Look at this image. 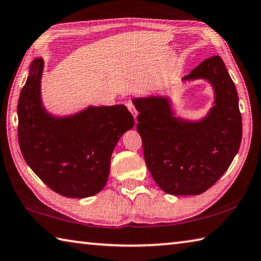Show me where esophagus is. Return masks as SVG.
I'll return each mask as SVG.
<instances>
[{"label": "esophagus", "instance_id": "esophagus-1", "mask_svg": "<svg viewBox=\"0 0 261 261\" xmlns=\"http://www.w3.org/2000/svg\"><path fill=\"white\" fill-rule=\"evenodd\" d=\"M127 108H128V110H129L130 111V113L133 114V117H134V119L136 120V118H138V114H139V112H138V110L135 109V107H134V104L130 102V100H128L127 102Z\"/></svg>", "mask_w": 261, "mask_h": 261}]
</instances>
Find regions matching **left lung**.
<instances>
[{
  "label": "left lung",
  "mask_w": 261,
  "mask_h": 261,
  "mask_svg": "<svg viewBox=\"0 0 261 261\" xmlns=\"http://www.w3.org/2000/svg\"><path fill=\"white\" fill-rule=\"evenodd\" d=\"M195 80L207 81L214 97L207 113L195 120L176 117L170 96L133 98L145 163L159 188L170 195H200L211 188L241 145L239 95L225 63L219 56L205 59L182 79Z\"/></svg>",
  "instance_id": "left-lung-1"
}]
</instances>
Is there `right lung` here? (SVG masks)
Returning <instances> with one entry per match:
<instances>
[{
    "label": "right lung",
    "mask_w": 261,
    "mask_h": 261,
    "mask_svg": "<svg viewBox=\"0 0 261 261\" xmlns=\"http://www.w3.org/2000/svg\"><path fill=\"white\" fill-rule=\"evenodd\" d=\"M44 61L35 58L18 102V140L32 171L50 189L70 198L98 194L107 185L118 141L134 127L122 104L85 108L58 116L45 109L41 93Z\"/></svg>",
    "instance_id": "1"
}]
</instances>
